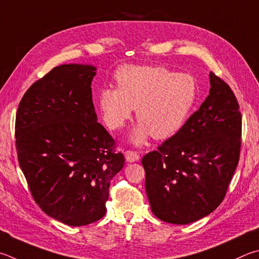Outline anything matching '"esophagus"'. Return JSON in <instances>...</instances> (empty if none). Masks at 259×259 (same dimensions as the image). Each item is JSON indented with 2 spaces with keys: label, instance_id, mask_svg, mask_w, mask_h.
Masks as SVG:
<instances>
[{
  "label": "esophagus",
  "instance_id": "obj_1",
  "mask_svg": "<svg viewBox=\"0 0 259 259\" xmlns=\"http://www.w3.org/2000/svg\"><path fill=\"white\" fill-rule=\"evenodd\" d=\"M124 156H125V159L130 163L133 162H137L139 161V155L137 152H134V150H126V152L124 153Z\"/></svg>",
  "mask_w": 259,
  "mask_h": 259
}]
</instances>
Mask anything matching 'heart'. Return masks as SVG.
Wrapping results in <instances>:
<instances>
[{
  "instance_id": "1",
  "label": "heart",
  "mask_w": 259,
  "mask_h": 259,
  "mask_svg": "<svg viewBox=\"0 0 259 259\" xmlns=\"http://www.w3.org/2000/svg\"><path fill=\"white\" fill-rule=\"evenodd\" d=\"M117 88H103L98 105L107 126L123 128L134 113L139 120L131 142L167 139L189 119L198 100V82L190 73L175 72L164 65H122L115 72Z\"/></svg>"
}]
</instances>
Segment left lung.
<instances>
[{"instance_id": "1", "label": "left lung", "mask_w": 259, "mask_h": 259, "mask_svg": "<svg viewBox=\"0 0 259 259\" xmlns=\"http://www.w3.org/2000/svg\"><path fill=\"white\" fill-rule=\"evenodd\" d=\"M209 95L185 126L142 159L153 214L189 224L222 203L241 146V113L229 84L209 73Z\"/></svg>"}]
</instances>
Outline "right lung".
<instances>
[{"instance_id": "add662e5", "label": "right lung", "mask_w": 259, "mask_h": 259, "mask_svg": "<svg viewBox=\"0 0 259 259\" xmlns=\"http://www.w3.org/2000/svg\"><path fill=\"white\" fill-rule=\"evenodd\" d=\"M95 74L93 65L53 68L26 92L16 116L18 161L32 198L70 227L105 215L111 180L124 165L114 139L97 122Z\"/></svg>"}]
</instances>
